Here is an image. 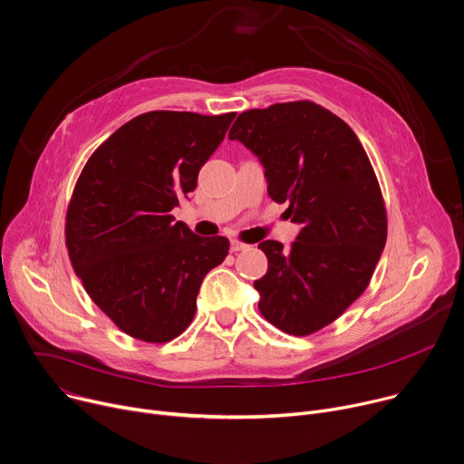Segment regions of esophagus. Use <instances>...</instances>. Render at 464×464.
<instances>
[{
	"label": "esophagus",
	"instance_id": "esophagus-1",
	"mask_svg": "<svg viewBox=\"0 0 464 464\" xmlns=\"http://www.w3.org/2000/svg\"><path fill=\"white\" fill-rule=\"evenodd\" d=\"M245 248H248V245H245V243H241V241H232V243H230V250H232V252H239V250H245Z\"/></svg>",
	"mask_w": 464,
	"mask_h": 464
}]
</instances>
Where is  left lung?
Wrapping results in <instances>:
<instances>
[{
  "label": "left lung",
  "instance_id": "1",
  "mask_svg": "<svg viewBox=\"0 0 464 464\" xmlns=\"http://www.w3.org/2000/svg\"><path fill=\"white\" fill-rule=\"evenodd\" d=\"M228 138L260 159L269 197L302 225L287 250L273 239L258 245L269 262L254 282L260 312L289 335L315 334L367 289L387 241L371 160L355 132L314 101L245 111Z\"/></svg>",
  "mask_w": 464,
  "mask_h": 464
}]
</instances>
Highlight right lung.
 Segmentation results:
<instances>
[{"label":"right lung","instance_id":"add662e5","mask_svg":"<svg viewBox=\"0 0 464 464\" xmlns=\"http://www.w3.org/2000/svg\"><path fill=\"white\" fill-rule=\"evenodd\" d=\"M236 112L152 111L102 141L66 214L70 262L86 293L123 334L168 343L193 321L204 276L230 241L202 237L171 210L223 141Z\"/></svg>","mask_w":464,"mask_h":464}]
</instances>
